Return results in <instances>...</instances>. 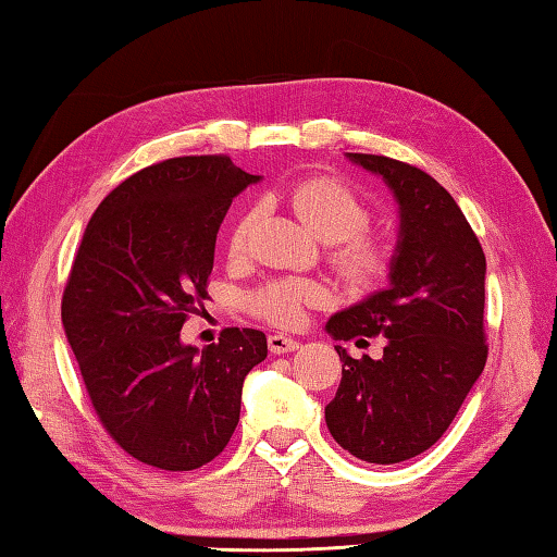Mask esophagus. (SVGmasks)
<instances>
[{
	"mask_svg": "<svg viewBox=\"0 0 557 557\" xmlns=\"http://www.w3.org/2000/svg\"><path fill=\"white\" fill-rule=\"evenodd\" d=\"M268 347L272 354H289L299 349V339L285 337V335H270L268 337Z\"/></svg>",
	"mask_w": 557,
	"mask_h": 557,
	"instance_id": "obj_1",
	"label": "esophagus"
}]
</instances>
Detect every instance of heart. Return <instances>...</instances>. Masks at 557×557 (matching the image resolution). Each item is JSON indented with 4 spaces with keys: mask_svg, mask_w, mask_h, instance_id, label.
Wrapping results in <instances>:
<instances>
[{
    "mask_svg": "<svg viewBox=\"0 0 557 557\" xmlns=\"http://www.w3.org/2000/svg\"><path fill=\"white\" fill-rule=\"evenodd\" d=\"M289 203L297 215L330 246V258L337 272L354 287H369L381 280L393 248L369 227L371 212L363 200L337 180L318 176L289 188ZM258 212L248 210L236 220L230 234V256L239 258L246 251ZM325 299V289L313 280L282 277L253 292L251 311L277 327H294L301 323L306 306H315Z\"/></svg>",
    "mask_w": 557,
    "mask_h": 557,
    "instance_id": "heart-1",
    "label": "heart"
}]
</instances>
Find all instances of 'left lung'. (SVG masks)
I'll return each mask as SVG.
<instances>
[{"label":"left lung","mask_w":557,"mask_h":557,"mask_svg":"<svg viewBox=\"0 0 557 557\" xmlns=\"http://www.w3.org/2000/svg\"><path fill=\"white\" fill-rule=\"evenodd\" d=\"M383 176L399 206L389 287L330 318L335 339L385 337L383 357L351 359L335 347L342 381L325 407L339 447L371 465L425 453L486 366V256L455 198L431 174L385 156L347 152Z\"/></svg>","instance_id":"left-lung-1"}]
</instances>
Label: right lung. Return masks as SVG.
<instances>
[{"label":"right lung","instance_id":"add662e5","mask_svg":"<svg viewBox=\"0 0 557 557\" xmlns=\"http://www.w3.org/2000/svg\"><path fill=\"white\" fill-rule=\"evenodd\" d=\"M260 176L227 156L172 158L122 182L92 212L71 265L62 323L98 419L144 465L191 471L239 423L260 330L227 327L196 349L180 333L208 297L218 230Z\"/></svg>","mask_w":557,"mask_h":557}]
</instances>
